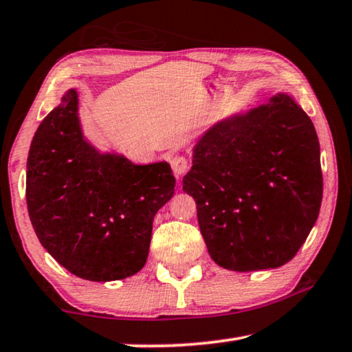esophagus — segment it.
Listing matches in <instances>:
<instances>
[{"instance_id":"1","label":"esophagus","mask_w":352,"mask_h":352,"mask_svg":"<svg viewBox=\"0 0 352 352\" xmlns=\"http://www.w3.org/2000/svg\"><path fill=\"white\" fill-rule=\"evenodd\" d=\"M170 168L175 175H183L189 169L188 158L183 157V155H175V157L170 158Z\"/></svg>"}]
</instances>
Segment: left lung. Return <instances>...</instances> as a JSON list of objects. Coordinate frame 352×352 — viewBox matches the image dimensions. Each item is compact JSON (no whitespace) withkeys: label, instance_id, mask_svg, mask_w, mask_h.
<instances>
[{"label":"left lung","instance_id":"obj_1","mask_svg":"<svg viewBox=\"0 0 352 352\" xmlns=\"http://www.w3.org/2000/svg\"><path fill=\"white\" fill-rule=\"evenodd\" d=\"M183 190L216 264L234 272L276 269L317 222L323 175L320 142L287 94L217 122L194 148Z\"/></svg>","mask_w":352,"mask_h":352}]
</instances>
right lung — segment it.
<instances>
[{"label":"right lung","instance_id":"1","mask_svg":"<svg viewBox=\"0 0 352 352\" xmlns=\"http://www.w3.org/2000/svg\"><path fill=\"white\" fill-rule=\"evenodd\" d=\"M76 90L47 115L28 155L26 201L41 245L73 275L116 281L144 267L153 217L175 178L168 163L138 166L99 153L82 135Z\"/></svg>","mask_w":352,"mask_h":352}]
</instances>
